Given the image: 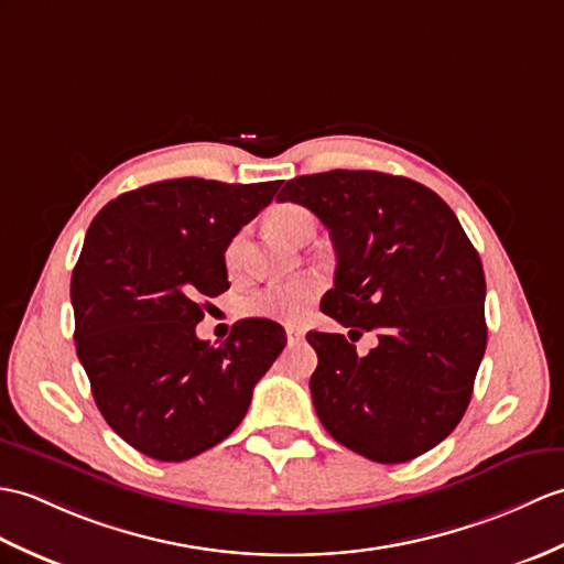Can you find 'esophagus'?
Returning <instances> with one entry per match:
<instances>
[{
  "mask_svg": "<svg viewBox=\"0 0 564 564\" xmlns=\"http://www.w3.org/2000/svg\"><path fill=\"white\" fill-rule=\"evenodd\" d=\"M285 336H288V344H300L305 338V332L300 329V326H285Z\"/></svg>",
  "mask_w": 564,
  "mask_h": 564,
  "instance_id": "obj_1",
  "label": "esophagus"
}]
</instances>
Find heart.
Returning a JSON list of instances; mask_svg holds the SVG:
<instances>
[{
  "mask_svg": "<svg viewBox=\"0 0 564 564\" xmlns=\"http://www.w3.org/2000/svg\"><path fill=\"white\" fill-rule=\"evenodd\" d=\"M267 223L276 238L291 245H300V240L314 230V216L307 212V208L295 206V204L276 206L269 214ZM245 250H247V235L238 232L226 247V267L230 271H238L242 267ZM317 293H319V283L314 279H300L291 283L271 285L247 297L245 312L250 314V317H259V319L297 324L310 314Z\"/></svg>",
  "mask_w": 564,
  "mask_h": 564,
  "instance_id": "1",
  "label": "heart"
}]
</instances>
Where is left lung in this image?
Segmentation results:
<instances>
[{
	"mask_svg": "<svg viewBox=\"0 0 564 564\" xmlns=\"http://www.w3.org/2000/svg\"><path fill=\"white\" fill-rule=\"evenodd\" d=\"M276 202L329 228L336 279L322 312L350 340L372 328L380 338L358 357L344 334H307L322 425L377 464L425 454L464 417L488 344L486 276L459 218L421 182L375 170L300 175Z\"/></svg>",
	"mask_w": 564,
	"mask_h": 564,
	"instance_id": "obj_1",
	"label": "left lung"
}]
</instances>
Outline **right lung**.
I'll list each match as a JSON object with an SVG mask.
<instances>
[{
    "label": "right lung",
    "mask_w": 564,
    "mask_h": 564,
    "mask_svg": "<svg viewBox=\"0 0 564 564\" xmlns=\"http://www.w3.org/2000/svg\"><path fill=\"white\" fill-rule=\"evenodd\" d=\"M279 187L163 180L90 223L72 273L76 356L105 421L151 459L187 462L226 440L285 346L269 319L238 322L220 346L196 336L204 300L230 288L228 242Z\"/></svg>",
    "instance_id": "right-lung-1"
}]
</instances>
